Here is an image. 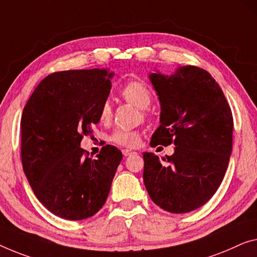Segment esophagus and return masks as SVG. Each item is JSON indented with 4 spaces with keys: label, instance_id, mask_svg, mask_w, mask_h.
<instances>
[{
    "label": "esophagus",
    "instance_id": "esophagus-1",
    "mask_svg": "<svg viewBox=\"0 0 257 257\" xmlns=\"http://www.w3.org/2000/svg\"><path fill=\"white\" fill-rule=\"evenodd\" d=\"M122 153H123L124 157H128V156H132V155H135V151L133 150H129V149H124V150H122Z\"/></svg>",
    "mask_w": 257,
    "mask_h": 257
}]
</instances>
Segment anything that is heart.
Here are the masks:
<instances>
[{
	"mask_svg": "<svg viewBox=\"0 0 257 257\" xmlns=\"http://www.w3.org/2000/svg\"><path fill=\"white\" fill-rule=\"evenodd\" d=\"M121 97L140 109H147L151 104L152 95L150 90L140 80H130L120 91ZM112 116V108L109 102H102L99 109V120L102 123L109 121ZM109 141L118 147L134 148L140 143V133L132 129H116L109 136Z\"/></svg>",
	"mask_w": 257,
	"mask_h": 257,
	"instance_id": "1",
	"label": "heart"
}]
</instances>
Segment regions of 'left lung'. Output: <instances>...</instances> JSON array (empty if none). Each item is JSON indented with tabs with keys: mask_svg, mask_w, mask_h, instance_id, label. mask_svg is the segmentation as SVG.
<instances>
[{
	"mask_svg": "<svg viewBox=\"0 0 257 257\" xmlns=\"http://www.w3.org/2000/svg\"><path fill=\"white\" fill-rule=\"evenodd\" d=\"M160 102V125L151 147L174 143L162 163L144 152L143 179L149 196L172 213L204 205L223 181L232 152L233 117L218 83L204 69L179 67L172 75H149Z\"/></svg>",
	"mask_w": 257,
	"mask_h": 257,
	"instance_id": "left-lung-1",
	"label": "left lung"
}]
</instances>
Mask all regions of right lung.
<instances>
[{
    "mask_svg": "<svg viewBox=\"0 0 257 257\" xmlns=\"http://www.w3.org/2000/svg\"><path fill=\"white\" fill-rule=\"evenodd\" d=\"M113 76L107 69L54 72L23 109V170L41 204L63 219H85L102 208L122 160L113 145L102 147L95 159L80 148L99 122Z\"/></svg>",
    "mask_w": 257,
    "mask_h": 257,
    "instance_id": "obj_1",
    "label": "right lung"
}]
</instances>
